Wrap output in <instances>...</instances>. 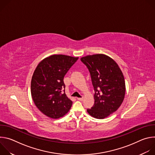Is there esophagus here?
<instances>
[{"instance_id": "obj_1", "label": "esophagus", "mask_w": 155, "mask_h": 155, "mask_svg": "<svg viewBox=\"0 0 155 155\" xmlns=\"http://www.w3.org/2000/svg\"><path fill=\"white\" fill-rule=\"evenodd\" d=\"M77 99H78V101H82L83 100V97H78V98H77Z\"/></svg>"}]
</instances>
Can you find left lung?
Masks as SVG:
<instances>
[{
	"label": "left lung",
	"mask_w": 155,
	"mask_h": 155,
	"mask_svg": "<svg viewBox=\"0 0 155 155\" xmlns=\"http://www.w3.org/2000/svg\"><path fill=\"white\" fill-rule=\"evenodd\" d=\"M91 74L94 89V104L87 112L97 119H104L118 109L124 99V75L117 63L104 54L81 58Z\"/></svg>",
	"instance_id": "obj_1"
}]
</instances>
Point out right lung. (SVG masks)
Returning <instances> with one entry per match:
<instances>
[{"mask_svg": "<svg viewBox=\"0 0 155 155\" xmlns=\"http://www.w3.org/2000/svg\"><path fill=\"white\" fill-rule=\"evenodd\" d=\"M78 57L53 54L41 61L33 74L31 92L40 111L49 118L58 119L67 114L72 101L62 91L64 77Z\"/></svg>", "mask_w": 155, "mask_h": 155, "instance_id": "right-lung-1", "label": "right lung"}]
</instances>
